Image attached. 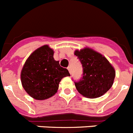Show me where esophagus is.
<instances>
[{"instance_id": "obj_1", "label": "esophagus", "mask_w": 133, "mask_h": 133, "mask_svg": "<svg viewBox=\"0 0 133 133\" xmlns=\"http://www.w3.org/2000/svg\"><path fill=\"white\" fill-rule=\"evenodd\" d=\"M67 69H68V70H69V73H70V74H71V72H72V71H71V67H70V66H69V67L67 68Z\"/></svg>"}]
</instances>
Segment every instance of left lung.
I'll use <instances>...</instances> for the list:
<instances>
[{"label":"left lung","instance_id":"1","mask_svg":"<svg viewBox=\"0 0 133 133\" xmlns=\"http://www.w3.org/2000/svg\"><path fill=\"white\" fill-rule=\"evenodd\" d=\"M75 55L83 67V77L75 82L78 92L88 98H97L105 94L114 84V66L103 55L90 47L76 50Z\"/></svg>","mask_w":133,"mask_h":133}]
</instances>
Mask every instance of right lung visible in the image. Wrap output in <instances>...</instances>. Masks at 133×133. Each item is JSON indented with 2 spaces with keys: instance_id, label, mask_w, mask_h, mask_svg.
<instances>
[{
  "instance_id": "obj_1",
  "label": "right lung",
  "mask_w": 133,
  "mask_h": 133,
  "mask_svg": "<svg viewBox=\"0 0 133 133\" xmlns=\"http://www.w3.org/2000/svg\"><path fill=\"white\" fill-rule=\"evenodd\" d=\"M54 51L48 45L35 50L25 61L20 78L22 87L31 97L44 100L57 92L61 79L70 76L53 57Z\"/></svg>"
}]
</instances>
